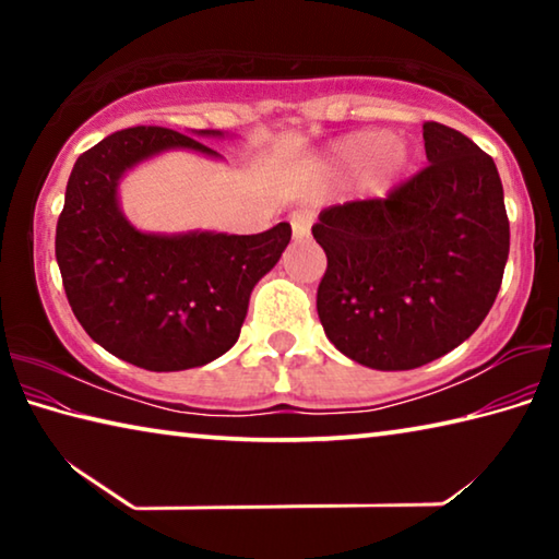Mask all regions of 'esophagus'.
<instances>
[{
  "label": "esophagus",
  "instance_id": "obj_1",
  "mask_svg": "<svg viewBox=\"0 0 559 559\" xmlns=\"http://www.w3.org/2000/svg\"><path fill=\"white\" fill-rule=\"evenodd\" d=\"M310 226H313V214H310L308 210H298L290 214V229L296 239H306V236L310 234Z\"/></svg>",
  "mask_w": 559,
  "mask_h": 559
}]
</instances>
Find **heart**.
I'll list each match as a JSON object with an SVG mask.
<instances>
[{
    "mask_svg": "<svg viewBox=\"0 0 559 559\" xmlns=\"http://www.w3.org/2000/svg\"><path fill=\"white\" fill-rule=\"evenodd\" d=\"M392 140L384 132H355L335 145V163L340 167L355 169L370 163L377 154L381 157L370 167V185L386 187L392 179L402 173L406 155L400 145H390Z\"/></svg>",
    "mask_w": 559,
    "mask_h": 559,
    "instance_id": "heart-1",
    "label": "heart"
}]
</instances>
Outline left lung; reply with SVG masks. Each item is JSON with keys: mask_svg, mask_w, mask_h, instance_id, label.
I'll list each match as a JSON object with an SVG mask.
<instances>
[{"mask_svg": "<svg viewBox=\"0 0 559 559\" xmlns=\"http://www.w3.org/2000/svg\"><path fill=\"white\" fill-rule=\"evenodd\" d=\"M429 165L380 200L328 206L313 226L328 271L318 318L340 353L414 370L468 340L503 281L510 224L493 157L424 122Z\"/></svg>", "mask_w": 559, "mask_h": 559, "instance_id": "8db88e82", "label": "left lung"}]
</instances>
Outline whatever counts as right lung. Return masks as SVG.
<instances>
[{
	"instance_id": "add662e5",
	"label": "right lung",
	"mask_w": 559,
	"mask_h": 559,
	"mask_svg": "<svg viewBox=\"0 0 559 559\" xmlns=\"http://www.w3.org/2000/svg\"><path fill=\"white\" fill-rule=\"evenodd\" d=\"M165 150L222 157L169 128L112 132L75 159L56 224V261L73 316L110 355L150 372L222 357L239 340L253 286L290 241L286 222L251 236L138 231L120 212V177Z\"/></svg>"
}]
</instances>
